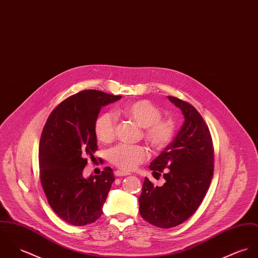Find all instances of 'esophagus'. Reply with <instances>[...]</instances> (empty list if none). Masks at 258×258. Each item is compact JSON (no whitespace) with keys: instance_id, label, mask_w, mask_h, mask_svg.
I'll list each match as a JSON object with an SVG mask.
<instances>
[{"instance_id":"34e87169","label":"esophagus","mask_w":258,"mask_h":258,"mask_svg":"<svg viewBox=\"0 0 258 258\" xmlns=\"http://www.w3.org/2000/svg\"><path fill=\"white\" fill-rule=\"evenodd\" d=\"M115 175L116 177H122V176H127V175H130V173L116 170V171H115Z\"/></svg>"}]
</instances>
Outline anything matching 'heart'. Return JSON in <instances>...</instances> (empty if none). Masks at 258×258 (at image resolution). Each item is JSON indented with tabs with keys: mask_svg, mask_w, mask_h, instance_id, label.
<instances>
[{
	"mask_svg": "<svg viewBox=\"0 0 258 258\" xmlns=\"http://www.w3.org/2000/svg\"><path fill=\"white\" fill-rule=\"evenodd\" d=\"M122 113L143 127V138L156 150H163L171 143L176 134V123L171 117H161L160 109L147 100H140L125 105ZM116 120L110 112L97 116L94 133L99 142L111 143L115 137ZM149 157L143 145L117 144L109 151V160L123 171H132Z\"/></svg>",
	"mask_w": 258,
	"mask_h": 258,
	"instance_id": "1",
	"label": "heart"
}]
</instances>
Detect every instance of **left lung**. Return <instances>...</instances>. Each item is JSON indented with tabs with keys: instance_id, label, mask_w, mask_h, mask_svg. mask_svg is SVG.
Listing matches in <instances>:
<instances>
[{
	"instance_id": "8db88e82",
	"label": "left lung",
	"mask_w": 258,
	"mask_h": 258,
	"mask_svg": "<svg viewBox=\"0 0 258 258\" xmlns=\"http://www.w3.org/2000/svg\"><path fill=\"white\" fill-rule=\"evenodd\" d=\"M168 99L183 113L185 121L149 168L163 176L161 187L145 178L140 197V213L149 224L170 229L187 221L199 208L214 175V144L200 113L188 102Z\"/></svg>"
}]
</instances>
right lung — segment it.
<instances>
[{
    "instance_id": "right-lung-1",
    "label": "right lung",
    "mask_w": 258,
    "mask_h": 258,
    "mask_svg": "<svg viewBox=\"0 0 258 258\" xmlns=\"http://www.w3.org/2000/svg\"><path fill=\"white\" fill-rule=\"evenodd\" d=\"M98 90H84L62 101L48 116L39 141V180L51 209L66 223L81 227L103 213L115 176L111 167L83 177L98 150L94 122L101 108L119 100Z\"/></svg>"
}]
</instances>
